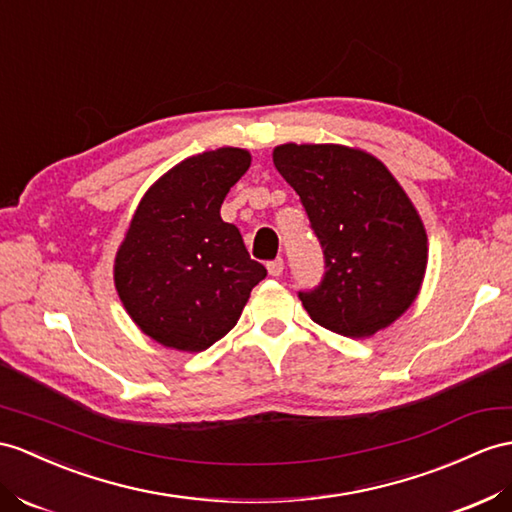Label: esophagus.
I'll use <instances>...</instances> for the list:
<instances>
[{
	"instance_id": "obj_1",
	"label": "esophagus",
	"mask_w": 512,
	"mask_h": 512,
	"mask_svg": "<svg viewBox=\"0 0 512 512\" xmlns=\"http://www.w3.org/2000/svg\"><path fill=\"white\" fill-rule=\"evenodd\" d=\"M267 271H269V276H273V278L282 276V271H284V260H282V258L269 260V263H267Z\"/></svg>"
}]
</instances>
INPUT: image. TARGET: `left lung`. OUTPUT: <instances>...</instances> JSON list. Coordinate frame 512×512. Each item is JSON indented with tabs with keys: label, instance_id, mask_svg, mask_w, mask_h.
<instances>
[{
	"label": "left lung",
	"instance_id": "obj_1",
	"mask_svg": "<svg viewBox=\"0 0 512 512\" xmlns=\"http://www.w3.org/2000/svg\"><path fill=\"white\" fill-rule=\"evenodd\" d=\"M273 165L323 249V280L299 291L310 319L352 339L391 326L428 265L426 228L400 182L376 156L345 145H278Z\"/></svg>",
	"mask_w": 512,
	"mask_h": 512
}]
</instances>
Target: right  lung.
<instances>
[{"label": "right lung", "mask_w": 512, "mask_h": 512, "mask_svg": "<svg viewBox=\"0 0 512 512\" xmlns=\"http://www.w3.org/2000/svg\"><path fill=\"white\" fill-rule=\"evenodd\" d=\"M249 162L239 147L186 158L136 208L115 258V286L132 321L160 345L208 350L236 326L267 276L219 213Z\"/></svg>", "instance_id": "1"}]
</instances>
